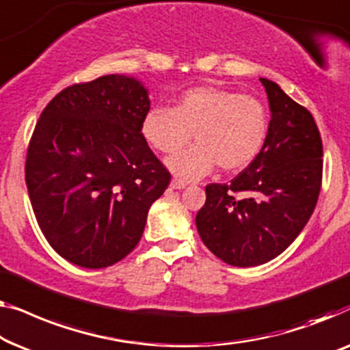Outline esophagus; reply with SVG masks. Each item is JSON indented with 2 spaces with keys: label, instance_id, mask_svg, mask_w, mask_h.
Returning a JSON list of instances; mask_svg holds the SVG:
<instances>
[{
  "label": "esophagus",
  "instance_id": "1",
  "mask_svg": "<svg viewBox=\"0 0 350 350\" xmlns=\"http://www.w3.org/2000/svg\"><path fill=\"white\" fill-rule=\"evenodd\" d=\"M185 187H187V182H185V180L177 179V177H174V179L171 180V189L180 190V189H185Z\"/></svg>",
  "mask_w": 350,
  "mask_h": 350
}]
</instances>
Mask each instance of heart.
<instances>
[{
    "label": "heart",
    "mask_w": 350,
    "mask_h": 350,
    "mask_svg": "<svg viewBox=\"0 0 350 350\" xmlns=\"http://www.w3.org/2000/svg\"><path fill=\"white\" fill-rule=\"evenodd\" d=\"M269 116L262 100L224 87H193L180 93L174 107H152L141 131L154 149L171 154L191 139V146L170 157L166 165L182 179H198L215 165L236 173L252 163L268 136Z\"/></svg>",
    "instance_id": "heart-1"
}]
</instances>
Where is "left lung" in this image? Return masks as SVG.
Here are the masks:
<instances>
[{"mask_svg":"<svg viewBox=\"0 0 350 350\" xmlns=\"http://www.w3.org/2000/svg\"><path fill=\"white\" fill-rule=\"evenodd\" d=\"M260 82L271 109L263 149L230 184L206 187V203L196 214L206 247L243 268L267 263L293 243L322 185V137L311 112L275 82Z\"/></svg>","mask_w":350,"mask_h":350,"instance_id":"left-lung-1","label":"left lung"}]
</instances>
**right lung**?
I'll return each mask as SVG.
<instances>
[{"mask_svg": "<svg viewBox=\"0 0 350 350\" xmlns=\"http://www.w3.org/2000/svg\"><path fill=\"white\" fill-rule=\"evenodd\" d=\"M149 109L144 85L122 75L66 87L44 107L25 180L39 228L68 262L106 268L139 243L171 180L141 133Z\"/></svg>", "mask_w": 350, "mask_h": 350, "instance_id": "right-lung-1", "label": "right lung"}]
</instances>
